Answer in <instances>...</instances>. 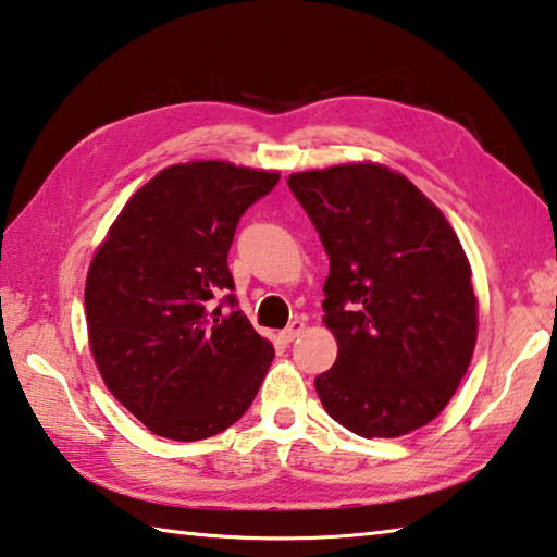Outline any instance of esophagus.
<instances>
[{
	"label": "esophagus",
	"mask_w": 557,
	"mask_h": 557,
	"mask_svg": "<svg viewBox=\"0 0 557 557\" xmlns=\"http://www.w3.org/2000/svg\"><path fill=\"white\" fill-rule=\"evenodd\" d=\"M306 330V320H300V318H296L294 323H288V327L286 330H281V339H284V343H294V339L304 333Z\"/></svg>",
	"instance_id": "1"
}]
</instances>
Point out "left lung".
<instances>
[{
	"instance_id": "left-lung-1",
	"label": "left lung",
	"mask_w": 557,
	"mask_h": 557,
	"mask_svg": "<svg viewBox=\"0 0 557 557\" xmlns=\"http://www.w3.org/2000/svg\"><path fill=\"white\" fill-rule=\"evenodd\" d=\"M288 188L330 257L323 310L337 359L315 376L327 416L362 437L431 423L476 343L472 269L450 222L379 163L294 173Z\"/></svg>"
}]
</instances>
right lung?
I'll return each mask as SVG.
<instances>
[{
  "label": "right lung",
  "instance_id": "1",
  "mask_svg": "<svg viewBox=\"0 0 557 557\" xmlns=\"http://www.w3.org/2000/svg\"><path fill=\"white\" fill-rule=\"evenodd\" d=\"M276 183L278 173L227 161L169 165L95 253L85 284L95 364L156 435L190 443L227 431L267 376L273 345L237 308L227 253L242 214Z\"/></svg>",
  "mask_w": 557,
  "mask_h": 557
}]
</instances>
